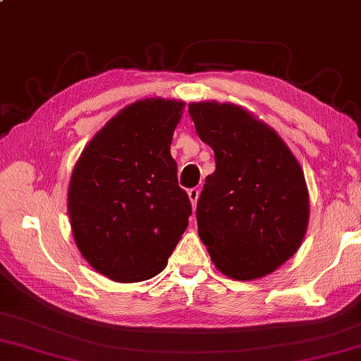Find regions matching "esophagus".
<instances>
[{
    "instance_id": "obj_1",
    "label": "esophagus",
    "mask_w": 361,
    "mask_h": 361,
    "mask_svg": "<svg viewBox=\"0 0 361 361\" xmlns=\"http://www.w3.org/2000/svg\"><path fill=\"white\" fill-rule=\"evenodd\" d=\"M188 196H190V201L192 204V207H196L197 199H199V190H197V188H191V190L188 191Z\"/></svg>"
}]
</instances>
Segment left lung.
I'll return each instance as SVG.
<instances>
[{
	"mask_svg": "<svg viewBox=\"0 0 361 361\" xmlns=\"http://www.w3.org/2000/svg\"><path fill=\"white\" fill-rule=\"evenodd\" d=\"M215 171L197 199V232L214 264L236 281L276 271L300 248L310 199L301 166L274 129L241 106H188Z\"/></svg>",
	"mask_w": 361,
	"mask_h": 361,
	"instance_id": "1",
	"label": "left lung"
}]
</instances>
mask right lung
<instances>
[{"mask_svg":"<svg viewBox=\"0 0 361 361\" xmlns=\"http://www.w3.org/2000/svg\"><path fill=\"white\" fill-rule=\"evenodd\" d=\"M183 102L146 99L113 116L74 166L68 212L90 266L116 282L157 276L191 215L170 154Z\"/></svg>","mask_w":361,"mask_h":361,"instance_id":"1","label":"right lung"}]
</instances>
